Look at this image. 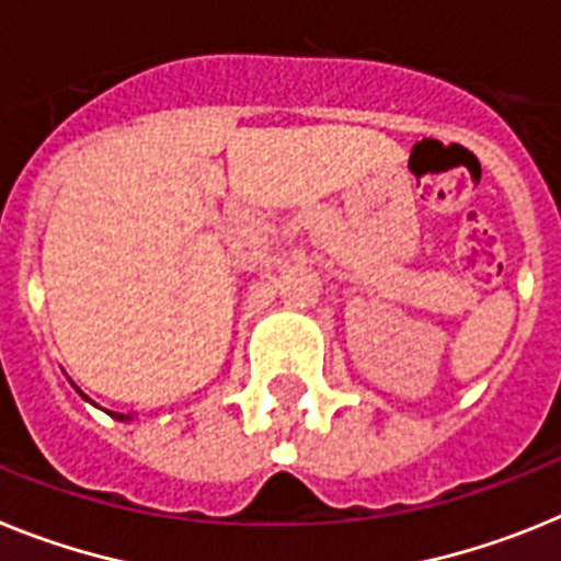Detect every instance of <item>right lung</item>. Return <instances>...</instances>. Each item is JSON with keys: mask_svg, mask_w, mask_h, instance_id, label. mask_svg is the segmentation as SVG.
Here are the masks:
<instances>
[{"mask_svg": "<svg viewBox=\"0 0 561 561\" xmlns=\"http://www.w3.org/2000/svg\"><path fill=\"white\" fill-rule=\"evenodd\" d=\"M121 417H124V415H121Z\"/></svg>", "mask_w": 561, "mask_h": 561, "instance_id": "obj_1", "label": "right lung"}]
</instances>
